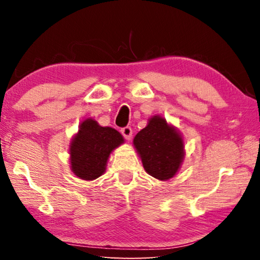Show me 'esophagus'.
Returning a JSON list of instances; mask_svg holds the SVG:
<instances>
[{"label": "esophagus", "instance_id": "obj_1", "mask_svg": "<svg viewBox=\"0 0 260 260\" xmlns=\"http://www.w3.org/2000/svg\"><path fill=\"white\" fill-rule=\"evenodd\" d=\"M121 134L126 140L129 141L132 139V134H133V131H132L129 126H127V127H124V128H121Z\"/></svg>", "mask_w": 260, "mask_h": 260}]
</instances>
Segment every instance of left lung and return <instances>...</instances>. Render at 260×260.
Returning <instances> with one entry per match:
<instances>
[{
    "mask_svg": "<svg viewBox=\"0 0 260 260\" xmlns=\"http://www.w3.org/2000/svg\"><path fill=\"white\" fill-rule=\"evenodd\" d=\"M133 144L149 175L166 181L179 172L184 158L183 138L177 127L159 114L149 118Z\"/></svg>",
    "mask_w": 260,
    "mask_h": 260,
    "instance_id": "obj_1",
    "label": "left lung"
}]
</instances>
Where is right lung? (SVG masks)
I'll list each match as a JSON object with an SVG mask.
<instances>
[{
  "instance_id": "obj_1",
  "label": "right lung",
  "mask_w": 260,
  "mask_h": 260,
  "mask_svg": "<svg viewBox=\"0 0 260 260\" xmlns=\"http://www.w3.org/2000/svg\"><path fill=\"white\" fill-rule=\"evenodd\" d=\"M125 142L122 135L112 127H103L93 118L79 125L78 133L70 143L71 171L79 179L91 181L100 178L114 149Z\"/></svg>"
}]
</instances>
